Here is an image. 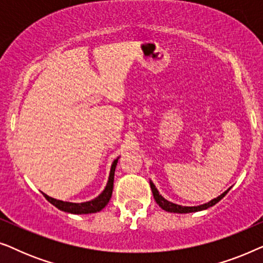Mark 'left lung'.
I'll use <instances>...</instances> for the list:
<instances>
[{
  "label": "left lung",
  "instance_id": "left-lung-1",
  "mask_svg": "<svg viewBox=\"0 0 263 263\" xmlns=\"http://www.w3.org/2000/svg\"><path fill=\"white\" fill-rule=\"evenodd\" d=\"M149 184H151V189H152V193H153V196H154V200H156V202L159 204V207L163 208L164 211L170 212V213H193V212H199V211L207 210V208H210L212 206H214L215 203H218L219 201H220L230 190V189H228L226 192L222 193L221 195H219L218 197H215V199L211 200L210 202L200 204V206L188 207V206H181V204L170 202V201L164 199V197L159 194V192H158V189L156 188V185L153 184L152 181H149Z\"/></svg>",
  "mask_w": 263,
  "mask_h": 263
}]
</instances>
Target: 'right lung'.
<instances>
[{"label": "right lung", "instance_id": "right-lung-1", "mask_svg": "<svg viewBox=\"0 0 263 263\" xmlns=\"http://www.w3.org/2000/svg\"><path fill=\"white\" fill-rule=\"evenodd\" d=\"M118 158L114 160L112 165H111V170L109 175V179H107L105 189L99 194L96 199L91 201H86V202L81 203H74V202H67V201H61L56 200L53 197H50L46 194L43 193V195L45 196V199L49 201L50 203H52L53 206L59 208V210L67 212V213H73V214H89V213H97V212L102 211L104 207L109 203L112 195V189H114V177H115V170H116Z\"/></svg>", "mask_w": 263, "mask_h": 263}]
</instances>
